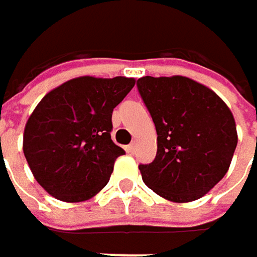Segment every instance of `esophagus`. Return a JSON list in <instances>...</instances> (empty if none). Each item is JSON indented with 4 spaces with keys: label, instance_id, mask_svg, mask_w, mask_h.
Instances as JSON below:
<instances>
[{
    "label": "esophagus",
    "instance_id": "1",
    "mask_svg": "<svg viewBox=\"0 0 257 257\" xmlns=\"http://www.w3.org/2000/svg\"><path fill=\"white\" fill-rule=\"evenodd\" d=\"M135 149H137V144H135V143H131V144H129L128 147H126V150H128V153H131V155H132V153L135 152Z\"/></svg>",
    "mask_w": 257,
    "mask_h": 257
}]
</instances>
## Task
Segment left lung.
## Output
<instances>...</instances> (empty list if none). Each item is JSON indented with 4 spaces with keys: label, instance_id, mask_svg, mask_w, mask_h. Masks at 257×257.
<instances>
[{
    "label": "left lung",
    "instance_id": "8db88e82",
    "mask_svg": "<svg viewBox=\"0 0 257 257\" xmlns=\"http://www.w3.org/2000/svg\"><path fill=\"white\" fill-rule=\"evenodd\" d=\"M138 92L158 134L156 158L140 165L143 181L173 202L196 201L229 170L238 143L223 99L183 76L138 78Z\"/></svg>",
    "mask_w": 257,
    "mask_h": 257
}]
</instances>
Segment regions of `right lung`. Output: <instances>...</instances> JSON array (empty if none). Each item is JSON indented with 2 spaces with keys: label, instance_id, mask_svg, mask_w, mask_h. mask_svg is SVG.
<instances>
[{
  "label": "right lung",
  "instance_id": "1",
  "mask_svg": "<svg viewBox=\"0 0 257 257\" xmlns=\"http://www.w3.org/2000/svg\"><path fill=\"white\" fill-rule=\"evenodd\" d=\"M135 78H73L50 90L29 116L24 132L26 162L38 184L64 202L95 196L125 153L111 140L113 108Z\"/></svg>",
  "mask_w": 257,
  "mask_h": 257
}]
</instances>
